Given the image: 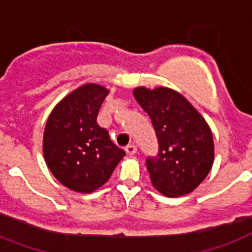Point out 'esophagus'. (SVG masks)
I'll return each instance as SVG.
<instances>
[{
    "mask_svg": "<svg viewBox=\"0 0 252 252\" xmlns=\"http://www.w3.org/2000/svg\"><path fill=\"white\" fill-rule=\"evenodd\" d=\"M126 151L128 155H134L137 152V146L136 145H128L126 147Z\"/></svg>",
    "mask_w": 252,
    "mask_h": 252,
    "instance_id": "34e87169",
    "label": "esophagus"
}]
</instances>
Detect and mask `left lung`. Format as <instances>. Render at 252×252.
Here are the masks:
<instances>
[{
  "mask_svg": "<svg viewBox=\"0 0 252 252\" xmlns=\"http://www.w3.org/2000/svg\"><path fill=\"white\" fill-rule=\"evenodd\" d=\"M133 94L149 114L158 139V155L146 158L152 186L168 197L189 193L206 178L214 161L208 123L170 88L138 87Z\"/></svg>",
  "mask_w": 252,
  "mask_h": 252,
  "instance_id": "8db88e82",
  "label": "left lung"
}]
</instances>
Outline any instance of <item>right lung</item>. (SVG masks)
I'll list each match as a JSON object with an SVG mask.
<instances>
[{
	"label": "right lung",
	"instance_id": "obj_1",
	"mask_svg": "<svg viewBox=\"0 0 252 252\" xmlns=\"http://www.w3.org/2000/svg\"><path fill=\"white\" fill-rule=\"evenodd\" d=\"M109 91L84 84L56 105L44 128L43 155L55 178L90 193L105 185L126 151L111 141L97 115Z\"/></svg>",
	"mask_w": 252,
	"mask_h": 252
}]
</instances>
